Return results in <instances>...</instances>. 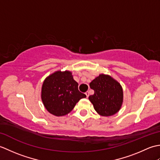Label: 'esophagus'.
<instances>
[{
    "instance_id": "obj_1",
    "label": "esophagus",
    "mask_w": 160,
    "mask_h": 160,
    "mask_svg": "<svg viewBox=\"0 0 160 160\" xmlns=\"http://www.w3.org/2000/svg\"><path fill=\"white\" fill-rule=\"evenodd\" d=\"M85 95H86V96H87V98H88V97H89V91H87V92L85 93Z\"/></svg>"
}]
</instances>
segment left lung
Wrapping results in <instances>:
<instances>
[{
  "label": "left lung",
  "instance_id": "1",
  "mask_svg": "<svg viewBox=\"0 0 160 160\" xmlns=\"http://www.w3.org/2000/svg\"><path fill=\"white\" fill-rule=\"evenodd\" d=\"M94 94L89 97L95 110L102 116L115 114L121 108L123 91L121 85L113 78L101 74L90 83Z\"/></svg>",
  "mask_w": 160,
  "mask_h": 160
}]
</instances>
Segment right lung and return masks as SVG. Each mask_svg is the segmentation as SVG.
Listing matches in <instances>:
<instances>
[{
    "instance_id": "1",
    "label": "right lung",
    "mask_w": 160,
    "mask_h": 160,
    "mask_svg": "<svg viewBox=\"0 0 160 160\" xmlns=\"http://www.w3.org/2000/svg\"><path fill=\"white\" fill-rule=\"evenodd\" d=\"M41 98L46 109L56 116H62L72 111L86 95L78 90V84L70 71H56L47 77L42 87Z\"/></svg>"
}]
</instances>
